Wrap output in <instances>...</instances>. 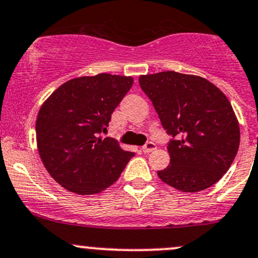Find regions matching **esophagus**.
I'll return each instance as SVG.
<instances>
[{
    "label": "esophagus",
    "mask_w": 258,
    "mask_h": 258,
    "mask_svg": "<svg viewBox=\"0 0 258 258\" xmlns=\"http://www.w3.org/2000/svg\"><path fill=\"white\" fill-rule=\"evenodd\" d=\"M156 149V144L153 142H148L147 144L144 145V147L142 148V150L144 151V153H151V151H154Z\"/></svg>",
    "instance_id": "1"
}]
</instances>
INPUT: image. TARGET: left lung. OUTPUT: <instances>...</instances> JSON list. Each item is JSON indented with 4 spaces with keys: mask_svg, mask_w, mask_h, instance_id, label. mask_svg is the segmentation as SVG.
<instances>
[{
    "mask_svg": "<svg viewBox=\"0 0 258 258\" xmlns=\"http://www.w3.org/2000/svg\"><path fill=\"white\" fill-rule=\"evenodd\" d=\"M139 84L172 138L170 165L158 176L184 192L212 186L240 147V126L226 95L208 79L172 71L140 76Z\"/></svg>",
    "mask_w": 258,
    "mask_h": 258,
    "instance_id": "8db88e82",
    "label": "left lung"
}]
</instances>
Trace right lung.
Here are the masks:
<instances>
[{
	"label": "right lung",
	"instance_id": "1",
	"mask_svg": "<svg viewBox=\"0 0 258 258\" xmlns=\"http://www.w3.org/2000/svg\"><path fill=\"white\" fill-rule=\"evenodd\" d=\"M134 79L108 73L71 79L42 104L36 121L39 156L50 176L79 195L116 181L134 156L113 138H102L111 113Z\"/></svg>",
	"mask_w": 258,
	"mask_h": 258
}]
</instances>
